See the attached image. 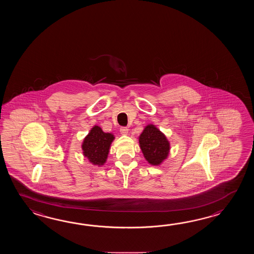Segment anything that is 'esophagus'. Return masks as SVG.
<instances>
[{
	"label": "esophagus",
	"mask_w": 254,
	"mask_h": 254,
	"mask_svg": "<svg viewBox=\"0 0 254 254\" xmlns=\"http://www.w3.org/2000/svg\"><path fill=\"white\" fill-rule=\"evenodd\" d=\"M120 131H121V134L127 135L128 134L129 129H128V128H126V127H122V128L120 129Z\"/></svg>",
	"instance_id": "obj_1"
}]
</instances>
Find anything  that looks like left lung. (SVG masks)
<instances>
[{"mask_svg": "<svg viewBox=\"0 0 254 254\" xmlns=\"http://www.w3.org/2000/svg\"><path fill=\"white\" fill-rule=\"evenodd\" d=\"M140 148L146 161L151 165H160L167 159L170 142L155 125H148L139 136Z\"/></svg>", "mask_w": 254, "mask_h": 254, "instance_id": "1", "label": "left lung"}]
</instances>
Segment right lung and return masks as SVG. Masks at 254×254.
<instances>
[{
    "mask_svg": "<svg viewBox=\"0 0 254 254\" xmlns=\"http://www.w3.org/2000/svg\"><path fill=\"white\" fill-rule=\"evenodd\" d=\"M114 135L104 132L101 127L94 125L81 144L82 153L93 165L102 166L108 158L109 150Z\"/></svg>",
    "mask_w": 254,
    "mask_h": 254,
    "instance_id": "add662e5",
    "label": "right lung"
}]
</instances>
